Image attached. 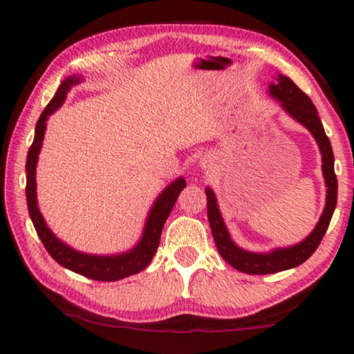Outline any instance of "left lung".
Segmentation results:
<instances>
[{
    "mask_svg": "<svg viewBox=\"0 0 354 354\" xmlns=\"http://www.w3.org/2000/svg\"><path fill=\"white\" fill-rule=\"evenodd\" d=\"M277 80L279 82L275 85L269 86V93H271L272 97L281 102V106L285 108V111L289 115H292L295 120H299L301 125H305L311 131L314 139L319 144L324 162L322 171L326 184V204L317 226L314 227L313 232L304 241L295 244L292 248L277 249L269 254H255L240 249L230 240V235L226 226H224L220 210H218L214 192L210 189H205V195H207V216L218 252L236 271L252 275L286 271V269L299 266L310 259L316 252L326 229L330 226L333 212L336 209L337 203V178L336 173H334L333 149L328 136L325 134L322 122L319 119L316 106H314L311 99L289 77L279 75Z\"/></svg>",
    "mask_w": 354,
    "mask_h": 354,
    "instance_id": "obj_1",
    "label": "left lung"
}]
</instances>
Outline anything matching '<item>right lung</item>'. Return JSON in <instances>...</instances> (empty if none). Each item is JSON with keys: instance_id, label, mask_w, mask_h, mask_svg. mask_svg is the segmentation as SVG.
I'll use <instances>...</instances> for the list:
<instances>
[{"instance_id": "right-lung-1", "label": "right lung", "mask_w": 354, "mask_h": 354, "mask_svg": "<svg viewBox=\"0 0 354 354\" xmlns=\"http://www.w3.org/2000/svg\"><path fill=\"white\" fill-rule=\"evenodd\" d=\"M79 77H69L62 83L60 88L57 89L53 100L49 102L41 113L40 119L35 127V136L30 149L28 151V159H26V199H28V209L30 220L34 223L38 236L46 248L49 255L69 271L83 275V277L97 280V281H115L125 277H130L133 274H138L150 265L153 255L156 254L160 232H162L164 223L169 218L170 212L175 205L176 199L185 187V179L179 178L175 183L170 184L162 194L159 195L156 203L153 204L150 210L149 220L145 224V230L138 246H134L130 252L122 255H111V257H97V255H86L77 252L73 248L66 246L57 236L50 232L49 227L44 223L43 216L38 210L37 205V192H35V167L38 153L41 149V142L44 139V130H46V120L57 108H60L63 100L66 97L69 88L79 83Z\"/></svg>"}]
</instances>
